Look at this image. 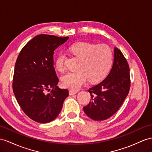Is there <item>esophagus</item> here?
<instances>
[{
	"label": "esophagus",
	"instance_id": "1",
	"mask_svg": "<svg viewBox=\"0 0 152 152\" xmlns=\"http://www.w3.org/2000/svg\"><path fill=\"white\" fill-rule=\"evenodd\" d=\"M69 95H70V96H72V95L76 94H77V92H76V91H72V90H70V91H69Z\"/></svg>",
	"mask_w": 152,
	"mask_h": 152
}]
</instances>
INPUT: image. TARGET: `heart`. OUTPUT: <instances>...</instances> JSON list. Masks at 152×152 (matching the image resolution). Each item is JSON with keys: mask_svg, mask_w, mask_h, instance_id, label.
<instances>
[{"mask_svg": "<svg viewBox=\"0 0 152 152\" xmlns=\"http://www.w3.org/2000/svg\"><path fill=\"white\" fill-rule=\"evenodd\" d=\"M74 56L80 60L76 72H70L61 77L62 84L66 88L76 91L88 80L96 83L103 80L109 71L112 63V52L107 45L88 42H77L70 46ZM67 56L64 52L58 54L56 67L60 72L66 70Z\"/></svg>", "mask_w": 152, "mask_h": 152, "instance_id": "b5f03b06", "label": "heart"}]
</instances>
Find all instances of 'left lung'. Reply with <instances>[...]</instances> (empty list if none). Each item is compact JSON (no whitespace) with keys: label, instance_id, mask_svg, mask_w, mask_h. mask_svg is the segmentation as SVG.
<instances>
[{"label":"left lung","instance_id":"left-lung-1","mask_svg":"<svg viewBox=\"0 0 152 152\" xmlns=\"http://www.w3.org/2000/svg\"><path fill=\"white\" fill-rule=\"evenodd\" d=\"M130 88V67L121 50L114 48L113 65L105 79L89 88L91 101L83 107L85 113L95 121L105 120L122 105Z\"/></svg>","mask_w":152,"mask_h":152}]
</instances>
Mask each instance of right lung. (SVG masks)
<instances>
[{
	"label": "right lung",
	"instance_id": "1",
	"mask_svg": "<svg viewBox=\"0 0 152 152\" xmlns=\"http://www.w3.org/2000/svg\"><path fill=\"white\" fill-rule=\"evenodd\" d=\"M68 39V37L39 34L27 43L18 54L13 91L22 110L36 122L52 121L69 96L67 89L57 86L59 80L53 67L54 50Z\"/></svg>",
	"mask_w": 152,
	"mask_h": 152
}]
</instances>
